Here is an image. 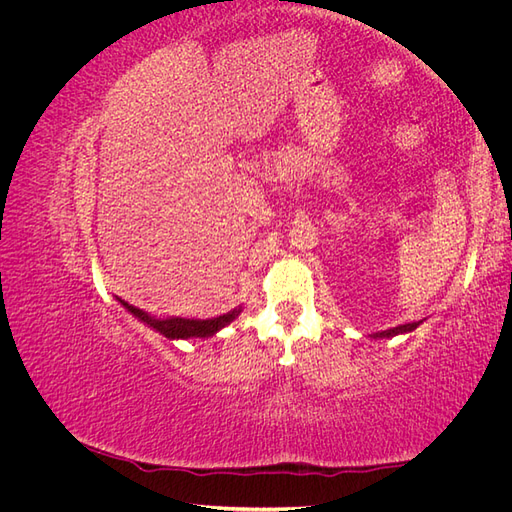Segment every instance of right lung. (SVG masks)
Wrapping results in <instances>:
<instances>
[{"instance_id": "obj_1", "label": "right lung", "mask_w": 512, "mask_h": 512, "mask_svg": "<svg viewBox=\"0 0 512 512\" xmlns=\"http://www.w3.org/2000/svg\"><path fill=\"white\" fill-rule=\"evenodd\" d=\"M123 307L128 309V312L141 320L147 327H151L153 331H158L160 335L168 337V339H192V337H211L218 331H222L226 324H230L241 314V307L230 309L228 314L222 316H215V318H207V320H200V318H179V316H168V318H160V316H153L149 312H143V309H138L126 301L117 299Z\"/></svg>"}]
</instances>
